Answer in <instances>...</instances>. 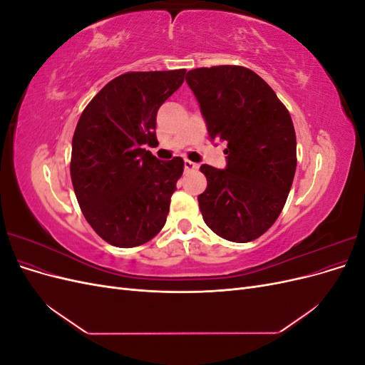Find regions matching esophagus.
<instances>
[{
	"instance_id": "obj_1",
	"label": "esophagus",
	"mask_w": 365,
	"mask_h": 365,
	"mask_svg": "<svg viewBox=\"0 0 365 365\" xmlns=\"http://www.w3.org/2000/svg\"><path fill=\"white\" fill-rule=\"evenodd\" d=\"M197 168H200V165H197L196 163H192V161H189V160H185L184 161V169L189 172V170H197Z\"/></svg>"
}]
</instances>
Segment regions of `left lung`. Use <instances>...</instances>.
Returning <instances> with one entry per match:
<instances>
[{
	"mask_svg": "<svg viewBox=\"0 0 365 365\" xmlns=\"http://www.w3.org/2000/svg\"><path fill=\"white\" fill-rule=\"evenodd\" d=\"M185 82L210 140L227 145L225 169L201 165L204 222L230 242H251L275 222L288 200L297 168L292 118L272 88L245 67L196 68Z\"/></svg>",
	"mask_w": 365,
	"mask_h": 365,
	"instance_id": "8db88e82",
	"label": "left lung"
}]
</instances>
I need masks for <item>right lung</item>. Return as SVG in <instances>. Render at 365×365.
Wrapping results in <instances>:
<instances>
[{"label": "right lung", "instance_id": "obj_1", "mask_svg": "<svg viewBox=\"0 0 365 365\" xmlns=\"http://www.w3.org/2000/svg\"><path fill=\"white\" fill-rule=\"evenodd\" d=\"M184 74H121L77 121L70 164L74 193L88 224L114 247L143 245L168 219L184 161H160L143 146L157 141L158 109L182 85Z\"/></svg>", "mask_w": 365, "mask_h": 365}]
</instances>
